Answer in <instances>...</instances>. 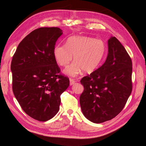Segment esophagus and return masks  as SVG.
<instances>
[{
    "label": "esophagus",
    "mask_w": 146,
    "mask_h": 146,
    "mask_svg": "<svg viewBox=\"0 0 146 146\" xmlns=\"http://www.w3.org/2000/svg\"><path fill=\"white\" fill-rule=\"evenodd\" d=\"M75 80H74V79H70V85L71 86V85H74V84H75Z\"/></svg>",
    "instance_id": "1"
}]
</instances>
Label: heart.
<instances>
[{
  "mask_svg": "<svg viewBox=\"0 0 146 146\" xmlns=\"http://www.w3.org/2000/svg\"><path fill=\"white\" fill-rule=\"evenodd\" d=\"M106 53V45L100 39L87 36H75L67 40L66 45H57L53 50L56 62L62 67H67L64 70L66 75L76 77L84 70L90 74L100 66Z\"/></svg>",
  "mask_w": 146,
  "mask_h": 146,
  "instance_id": "obj_1",
  "label": "heart"
}]
</instances>
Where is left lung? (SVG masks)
I'll return each mask as SVG.
<instances>
[{"label":"left lung","instance_id":"8db88e82","mask_svg":"<svg viewBox=\"0 0 146 146\" xmlns=\"http://www.w3.org/2000/svg\"><path fill=\"white\" fill-rule=\"evenodd\" d=\"M105 63L80 83L84 90L80 97L82 111L94 123L115 118L122 111L132 91V61L116 37L108 40Z\"/></svg>","mask_w":146,"mask_h":146}]
</instances>
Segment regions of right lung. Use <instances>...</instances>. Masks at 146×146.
I'll return each mask as SVG.
<instances>
[{"instance_id": "1", "label": "right lung", "mask_w": 146, "mask_h": 146, "mask_svg": "<svg viewBox=\"0 0 146 146\" xmlns=\"http://www.w3.org/2000/svg\"><path fill=\"white\" fill-rule=\"evenodd\" d=\"M58 27H42L31 31L20 42L11 63L12 89L27 114L46 121L59 111L60 96L69 79L60 75L53 50L62 35Z\"/></svg>"}]
</instances>
